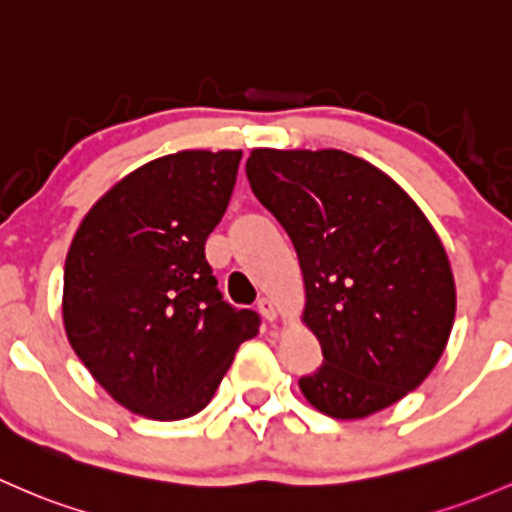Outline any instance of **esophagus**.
<instances>
[{"instance_id":"34e87169","label":"esophagus","mask_w":512,"mask_h":512,"mask_svg":"<svg viewBox=\"0 0 512 512\" xmlns=\"http://www.w3.org/2000/svg\"><path fill=\"white\" fill-rule=\"evenodd\" d=\"M257 309H260V314L265 316L267 321H277L279 309H277V304H274L270 297H262L260 301H257Z\"/></svg>"}]
</instances>
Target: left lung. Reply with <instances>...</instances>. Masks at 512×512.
Wrapping results in <instances>:
<instances>
[{
	"mask_svg": "<svg viewBox=\"0 0 512 512\" xmlns=\"http://www.w3.org/2000/svg\"><path fill=\"white\" fill-rule=\"evenodd\" d=\"M247 181L304 274L324 363L299 380L316 410L363 419L422 385L456 314L437 230L390 176L341 149H252Z\"/></svg>",
	"mask_w": 512,
	"mask_h": 512,
	"instance_id": "8db88e82",
	"label": "left lung"
}]
</instances>
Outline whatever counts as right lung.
I'll list each match as a JSON object with an SVG mask.
<instances>
[{"label":"right lung","instance_id":"right-lung-1","mask_svg":"<svg viewBox=\"0 0 512 512\" xmlns=\"http://www.w3.org/2000/svg\"><path fill=\"white\" fill-rule=\"evenodd\" d=\"M242 152L186 149L139 166L90 208L68 247L63 326L129 412L174 422L211 402L260 316L218 292L206 240Z\"/></svg>","mask_w":512,"mask_h":512}]
</instances>
